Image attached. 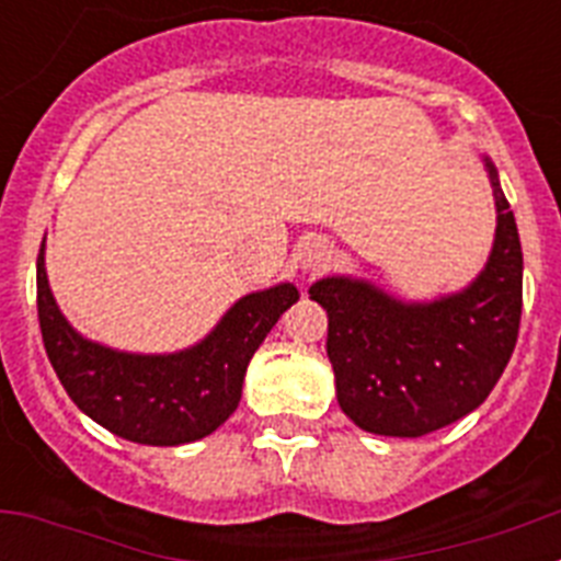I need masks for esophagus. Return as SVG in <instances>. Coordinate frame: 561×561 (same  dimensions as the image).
<instances>
[{
	"instance_id": "obj_1",
	"label": "esophagus",
	"mask_w": 561,
	"mask_h": 561,
	"mask_svg": "<svg viewBox=\"0 0 561 561\" xmlns=\"http://www.w3.org/2000/svg\"><path fill=\"white\" fill-rule=\"evenodd\" d=\"M329 264H331V250L329 244H323V241H311V244H306L304 252H300V270L309 272V275L329 270Z\"/></svg>"
}]
</instances>
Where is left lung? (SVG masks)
<instances>
[{
  "instance_id": "1",
  "label": "left lung",
  "mask_w": 561,
  "mask_h": 561,
  "mask_svg": "<svg viewBox=\"0 0 561 561\" xmlns=\"http://www.w3.org/2000/svg\"><path fill=\"white\" fill-rule=\"evenodd\" d=\"M497 207L492 255L466 289L408 304L379 286L334 275L311 284L329 314L336 401L356 427L419 438L478 410L517 345L523 247L514 213L483 157Z\"/></svg>"
}]
</instances>
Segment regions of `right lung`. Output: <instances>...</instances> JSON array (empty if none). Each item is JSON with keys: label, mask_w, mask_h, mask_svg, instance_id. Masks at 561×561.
<instances>
[{"label": "right lung", "mask_w": 561, "mask_h": 561, "mask_svg": "<svg viewBox=\"0 0 561 561\" xmlns=\"http://www.w3.org/2000/svg\"><path fill=\"white\" fill-rule=\"evenodd\" d=\"M36 295L49 365L78 410L134 444L180 447L236 413L252 354L300 291L277 284L241 297L205 340L176 354H128L78 334L49 291L44 244Z\"/></svg>", "instance_id": "1"}]
</instances>
